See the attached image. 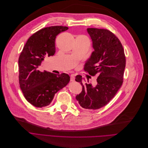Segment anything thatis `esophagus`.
<instances>
[{
  "mask_svg": "<svg viewBox=\"0 0 148 148\" xmlns=\"http://www.w3.org/2000/svg\"><path fill=\"white\" fill-rule=\"evenodd\" d=\"M75 81V75L72 74L70 75V81Z\"/></svg>",
  "mask_w": 148,
  "mask_h": 148,
  "instance_id": "34e87169",
  "label": "esophagus"
}]
</instances>
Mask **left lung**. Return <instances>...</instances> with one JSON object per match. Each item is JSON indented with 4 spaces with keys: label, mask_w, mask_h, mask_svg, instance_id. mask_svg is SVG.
Masks as SVG:
<instances>
[{
    "label": "left lung",
    "mask_w": 148,
    "mask_h": 148,
    "mask_svg": "<svg viewBox=\"0 0 148 148\" xmlns=\"http://www.w3.org/2000/svg\"><path fill=\"white\" fill-rule=\"evenodd\" d=\"M87 32L94 51L84 65V70L99 76L93 87L89 83L84 85L82 76L77 75L75 80L81 83L82 90L76 99L83 108L97 110L108 103L121 87L126 59L121 41L113 33L97 28H87Z\"/></svg>",
    "instance_id": "8db88e82"
}]
</instances>
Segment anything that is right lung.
I'll return each instance as SVG.
<instances>
[{
  "label": "right lung",
  "instance_id": "1",
  "mask_svg": "<svg viewBox=\"0 0 148 148\" xmlns=\"http://www.w3.org/2000/svg\"><path fill=\"white\" fill-rule=\"evenodd\" d=\"M68 27H45L27 40L18 58L19 84L25 99L34 106L46 107L55 94L67 85L70 76L64 73L57 75L38 70L45 57L55 53V38Z\"/></svg>",
  "mask_w": 148,
  "mask_h": 148
}]
</instances>
